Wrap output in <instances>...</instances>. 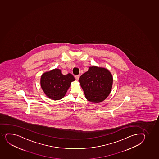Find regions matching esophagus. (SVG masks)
I'll list each match as a JSON object with an SVG mask.
<instances>
[{"mask_svg": "<svg viewBox=\"0 0 159 159\" xmlns=\"http://www.w3.org/2000/svg\"><path fill=\"white\" fill-rule=\"evenodd\" d=\"M79 78H80V75H77L75 76V78L76 79V80H78L79 79Z\"/></svg>", "mask_w": 159, "mask_h": 159, "instance_id": "34e87169", "label": "esophagus"}]
</instances>
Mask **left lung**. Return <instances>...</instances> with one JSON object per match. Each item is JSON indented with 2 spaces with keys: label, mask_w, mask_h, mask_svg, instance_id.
<instances>
[{
  "label": "left lung",
  "mask_w": 159,
  "mask_h": 159,
  "mask_svg": "<svg viewBox=\"0 0 159 159\" xmlns=\"http://www.w3.org/2000/svg\"><path fill=\"white\" fill-rule=\"evenodd\" d=\"M79 81L86 99L91 102L99 103L109 95L113 78L108 69L92 66L81 75Z\"/></svg>",
  "instance_id": "obj_1"
}]
</instances>
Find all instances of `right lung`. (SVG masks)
<instances>
[{
	"mask_svg": "<svg viewBox=\"0 0 159 159\" xmlns=\"http://www.w3.org/2000/svg\"><path fill=\"white\" fill-rule=\"evenodd\" d=\"M75 78L71 74L63 75L61 70L55 69L41 75L40 84L44 93L50 99L58 100L63 98Z\"/></svg>",
	"mask_w": 159,
	"mask_h": 159,
	"instance_id": "1",
	"label": "right lung"
}]
</instances>
